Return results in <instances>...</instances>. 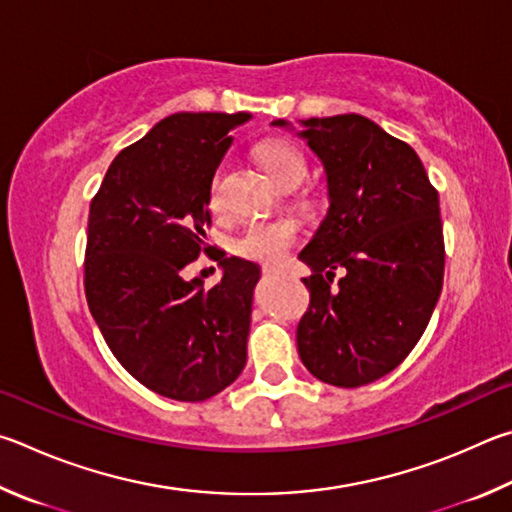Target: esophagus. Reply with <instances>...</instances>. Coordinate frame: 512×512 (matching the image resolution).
Here are the masks:
<instances>
[{"mask_svg": "<svg viewBox=\"0 0 512 512\" xmlns=\"http://www.w3.org/2000/svg\"><path fill=\"white\" fill-rule=\"evenodd\" d=\"M263 274H265V276H274L276 270H274V267H263Z\"/></svg>", "mask_w": 512, "mask_h": 512, "instance_id": "1", "label": "esophagus"}]
</instances>
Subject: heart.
<instances>
[{"instance_id":"1","label":"heart","mask_w":512,"mask_h":512,"mask_svg":"<svg viewBox=\"0 0 512 512\" xmlns=\"http://www.w3.org/2000/svg\"><path fill=\"white\" fill-rule=\"evenodd\" d=\"M256 157L267 170L272 182L279 188H294L303 182L308 173L306 159L301 152L285 139H265L256 146ZM220 173L211 177L209 206L220 211ZM297 242V224L285 218H258L249 220L231 242L233 254L256 263H279L288 249Z\"/></svg>"}]
</instances>
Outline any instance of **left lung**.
<instances>
[{"label":"left lung","instance_id":"left-lung-1","mask_svg":"<svg viewBox=\"0 0 512 512\" xmlns=\"http://www.w3.org/2000/svg\"><path fill=\"white\" fill-rule=\"evenodd\" d=\"M274 125H288L283 119ZM324 161L330 209L299 258L310 306L297 326L301 362L355 389L414 351L443 288L438 193L409 143L360 114L303 121Z\"/></svg>","mask_w":512,"mask_h":512}]
</instances>
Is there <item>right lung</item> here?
Masks as SVG:
<instances>
[{"mask_svg": "<svg viewBox=\"0 0 512 512\" xmlns=\"http://www.w3.org/2000/svg\"><path fill=\"white\" fill-rule=\"evenodd\" d=\"M247 112H179L123 148L89 204L85 297L116 360L143 387L202 402L247 362L258 267L224 258L204 288L184 267L211 247L209 186Z\"/></svg>", "mask_w": 512, "mask_h": 512, "instance_id": "1", "label": "right lung"}]
</instances>
